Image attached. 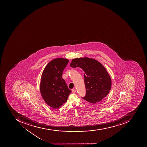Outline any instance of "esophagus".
<instances>
[{
	"mask_svg": "<svg viewBox=\"0 0 147 147\" xmlns=\"http://www.w3.org/2000/svg\"><path fill=\"white\" fill-rule=\"evenodd\" d=\"M76 89H73V90H72V93H75V92H76Z\"/></svg>",
	"mask_w": 147,
	"mask_h": 147,
	"instance_id": "esophagus-1",
	"label": "esophagus"
}]
</instances>
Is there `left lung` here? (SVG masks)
I'll return each mask as SVG.
<instances>
[{
  "instance_id": "8db88e82",
  "label": "left lung",
  "mask_w": 147,
  "mask_h": 147,
  "mask_svg": "<svg viewBox=\"0 0 147 147\" xmlns=\"http://www.w3.org/2000/svg\"><path fill=\"white\" fill-rule=\"evenodd\" d=\"M70 66L80 68L84 71L86 94L82 97L90 103L100 102L109 93L111 80L106 69L98 61L93 58L80 57L71 61Z\"/></svg>"
}]
</instances>
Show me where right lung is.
Returning a JSON list of instances; mask_svg holds the SVG:
<instances>
[{
  "mask_svg": "<svg viewBox=\"0 0 147 147\" xmlns=\"http://www.w3.org/2000/svg\"><path fill=\"white\" fill-rule=\"evenodd\" d=\"M69 60L56 58L49 62L42 75L40 91L42 96L48 105L53 108L60 107L67 100L71 93L62 74Z\"/></svg>",
  "mask_w": 147,
  "mask_h": 147,
  "instance_id": "add662e5",
  "label": "right lung"
}]
</instances>
